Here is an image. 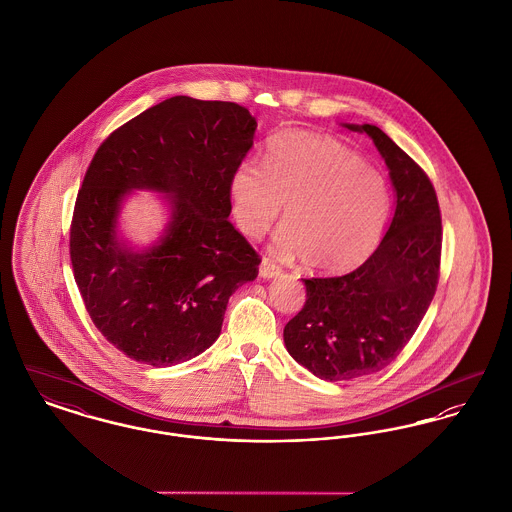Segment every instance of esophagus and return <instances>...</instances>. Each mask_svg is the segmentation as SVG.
Returning <instances> with one entry per match:
<instances>
[{"label": "esophagus", "instance_id": "obj_1", "mask_svg": "<svg viewBox=\"0 0 512 512\" xmlns=\"http://www.w3.org/2000/svg\"><path fill=\"white\" fill-rule=\"evenodd\" d=\"M281 273V269L279 266H275L271 260L268 258H264L262 260V264H260V277H264V279H273V277H277Z\"/></svg>", "mask_w": 512, "mask_h": 512}]
</instances>
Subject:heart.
<instances>
[{"mask_svg": "<svg viewBox=\"0 0 512 512\" xmlns=\"http://www.w3.org/2000/svg\"><path fill=\"white\" fill-rule=\"evenodd\" d=\"M235 223L256 239L281 212L273 248L308 268L345 271L379 243L389 194L374 169L341 142L306 131L271 136L264 165L246 160L229 177Z\"/></svg>", "mask_w": 512, "mask_h": 512, "instance_id": "b5f03b06", "label": "heart"}]
</instances>
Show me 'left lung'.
I'll return each mask as SVG.
<instances>
[{
	"label": "left lung",
	"instance_id": "8db88e82",
	"mask_svg": "<svg viewBox=\"0 0 512 512\" xmlns=\"http://www.w3.org/2000/svg\"><path fill=\"white\" fill-rule=\"evenodd\" d=\"M343 127L374 140L395 189V214L360 268L302 279L306 302L283 339L296 362L325 381L368 376L397 358L430 308L441 260V214L428 175L376 125Z\"/></svg>",
	"mask_w": 512,
	"mask_h": 512
}]
</instances>
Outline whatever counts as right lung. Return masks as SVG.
<instances>
[{
    "label": "right lung",
    "mask_w": 512,
    "mask_h": 512,
    "mask_svg": "<svg viewBox=\"0 0 512 512\" xmlns=\"http://www.w3.org/2000/svg\"><path fill=\"white\" fill-rule=\"evenodd\" d=\"M256 127L239 104L173 96L94 154L71 223V264L92 322L136 362L173 366L212 347L229 296L256 279L260 258L227 219L229 177ZM135 189L162 193L168 208L163 235L144 249L118 231Z\"/></svg>",
    "instance_id": "obj_1"
}]
</instances>
